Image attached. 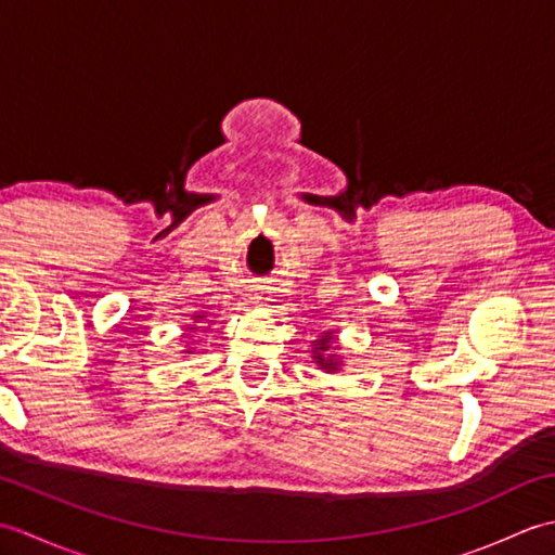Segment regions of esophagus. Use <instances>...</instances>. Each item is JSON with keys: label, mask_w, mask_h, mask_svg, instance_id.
Here are the masks:
<instances>
[{"label": "esophagus", "mask_w": 555, "mask_h": 555, "mask_svg": "<svg viewBox=\"0 0 555 555\" xmlns=\"http://www.w3.org/2000/svg\"><path fill=\"white\" fill-rule=\"evenodd\" d=\"M253 300H255V302H262V300H267V298H264V296H262V293H257V296H255V298H253Z\"/></svg>", "instance_id": "esophagus-1"}]
</instances>
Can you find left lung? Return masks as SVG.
Masks as SVG:
<instances>
[{
    "mask_svg": "<svg viewBox=\"0 0 555 555\" xmlns=\"http://www.w3.org/2000/svg\"><path fill=\"white\" fill-rule=\"evenodd\" d=\"M338 338L334 328H328L320 338L312 340V350H310V358L312 362L326 374H334L340 372L344 367V356H338Z\"/></svg>",
    "mask_w": 555,
    "mask_h": 555,
    "instance_id": "left-lung-1",
    "label": "left lung"
}]
</instances>
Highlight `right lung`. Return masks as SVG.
<instances>
[{"label": "right lung", "instance_id": "right-lung-1", "mask_svg": "<svg viewBox=\"0 0 555 555\" xmlns=\"http://www.w3.org/2000/svg\"><path fill=\"white\" fill-rule=\"evenodd\" d=\"M205 317H207V314H203V312H199V314H193V324H188V326H185V332H195L197 324L203 322ZM185 344H188V340H185ZM188 346H193V344H188ZM183 352H185V356H193V348H185Z\"/></svg>", "mask_w": 555, "mask_h": 555}]
</instances>
